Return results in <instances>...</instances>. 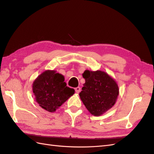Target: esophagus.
Returning a JSON list of instances; mask_svg holds the SVG:
<instances>
[{"label": "esophagus", "mask_w": 154, "mask_h": 154, "mask_svg": "<svg viewBox=\"0 0 154 154\" xmlns=\"http://www.w3.org/2000/svg\"><path fill=\"white\" fill-rule=\"evenodd\" d=\"M75 92L77 93H79L81 91V88L79 87H77L76 88H75Z\"/></svg>", "instance_id": "1"}]
</instances>
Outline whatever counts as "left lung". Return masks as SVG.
I'll list each match as a JSON object with an SVG mask.
<instances>
[{"mask_svg":"<svg viewBox=\"0 0 154 154\" xmlns=\"http://www.w3.org/2000/svg\"><path fill=\"white\" fill-rule=\"evenodd\" d=\"M83 77L85 83L79 93L81 100L92 115H102L116 103L119 94L118 84L103 71L85 70Z\"/></svg>","mask_w":154,"mask_h":154,"instance_id":"obj_1","label":"left lung"}]
</instances>
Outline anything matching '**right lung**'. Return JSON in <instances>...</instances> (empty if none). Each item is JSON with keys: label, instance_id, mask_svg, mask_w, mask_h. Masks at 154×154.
I'll return each instance as SVG.
<instances>
[{"label": "right lung", "instance_id": "1", "mask_svg": "<svg viewBox=\"0 0 154 154\" xmlns=\"http://www.w3.org/2000/svg\"><path fill=\"white\" fill-rule=\"evenodd\" d=\"M63 75L55 70L42 73L32 84L35 101L42 109L54 112L75 93L73 89L67 87Z\"/></svg>", "mask_w": 154, "mask_h": 154}]
</instances>
